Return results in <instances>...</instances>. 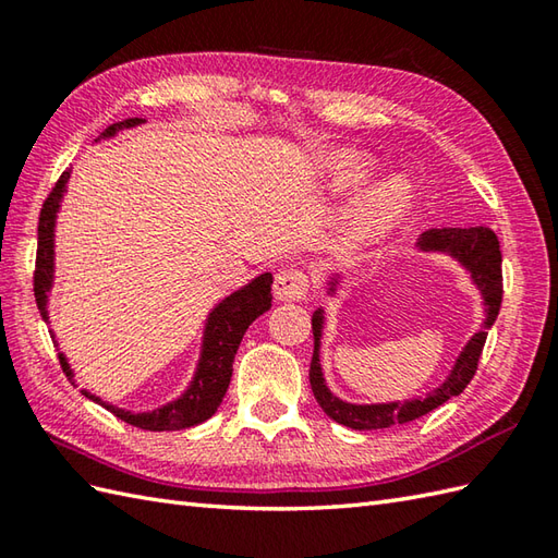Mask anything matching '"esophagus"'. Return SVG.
I'll return each instance as SVG.
<instances>
[{"mask_svg": "<svg viewBox=\"0 0 558 558\" xmlns=\"http://www.w3.org/2000/svg\"><path fill=\"white\" fill-rule=\"evenodd\" d=\"M272 292L280 302H300L310 294V276L300 268H282L276 272Z\"/></svg>", "mask_w": 558, "mask_h": 558, "instance_id": "esophagus-1", "label": "esophagus"}]
</instances>
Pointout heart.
Returning <instances> with one entry per match:
<instances>
[{
	"label": "heart",
	"instance_id": "1",
	"mask_svg": "<svg viewBox=\"0 0 558 558\" xmlns=\"http://www.w3.org/2000/svg\"><path fill=\"white\" fill-rule=\"evenodd\" d=\"M369 172V162L354 153H342L338 156V180L352 184L360 182ZM410 208V192L405 184L390 182L376 186L372 194H366L364 204L354 220V236L360 242H372L376 236L386 234L393 225H398Z\"/></svg>",
	"mask_w": 558,
	"mask_h": 558
}]
</instances>
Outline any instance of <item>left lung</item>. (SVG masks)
Segmentation results:
<instances>
[{
	"label": "left lung",
	"mask_w": 558,
	"mask_h": 558,
	"mask_svg": "<svg viewBox=\"0 0 558 558\" xmlns=\"http://www.w3.org/2000/svg\"><path fill=\"white\" fill-rule=\"evenodd\" d=\"M420 248H432V252H446L453 258H458L462 266L470 270L472 280L484 294V304H487V322L480 333L470 338L465 350L460 352V357L453 366V372L446 378L444 386H438L434 393L417 400L408 402H386V405H352L330 393L322 364H318V340H322V326L324 314L322 310L314 312L312 316V330H314V357L310 366V384L314 390V398L318 405L328 414L330 420H336L342 426L350 429H388L396 424H408L412 420L424 417L426 412L444 405L446 400L453 396H460L468 388L472 376L477 372V364L482 357L484 342H487V330L494 326L496 316L501 310L504 300V276H501V248L499 240H496L494 230L489 228H432L420 236Z\"/></svg>",
	"instance_id": "1"
}]
</instances>
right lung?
<instances>
[{
  "label": "right lung",
  "mask_w": 558,
  "mask_h": 558,
  "mask_svg": "<svg viewBox=\"0 0 558 558\" xmlns=\"http://www.w3.org/2000/svg\"><path fill=\"white\" fill-rule=\"evenodd\" d=\"M138 122H141L138 117L117 122V124L105 129L100 136L102 138L112 136L120 132V129L136 126ZM66 182H69V170H64L62 177H59L57 184L52 186V192L47 194L45 204L40 208L38 254H35L33 292H35V304H38L43 318H47L45 304H47V292H50V288H52V270H54V218H57V208H59V201H62ZM270 286H272V276L264 272V276H258L256 280L248 282V286L242 288L240 292L230 294L228 300L220 302L216 310L210 312L206 336H204V352H201V362H198V372L194 376L192 388H189L180 400H174V402H170V405H165L160 410L132 414V412H124L114 405H105L100 398L86 393V390H81V393L90 400L100 402V405L108 408L114 417H120L122 422L132 424V426H138V429L172 432V429H186V426L206 422L208 417L216 414L225 393H228V386L232 378V362H234L236 348H240V342L246 333V328L252 326L260 314L270 310V302H272ZM59 362H62L66 376H71L66 360L59 357Z\"/></svg>",
  "instance_id": "1"
}]
</instances>
